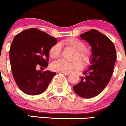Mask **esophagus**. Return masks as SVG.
I'll list each match as a JSON object with an SVG mask.
<instances>
[{
	"instance_id": "34e87169",
	"label": "esophagus",
	"mask_w": 126,
	"mask_h": 126,
	"mask_svg": "<svg viewBox=\"0 0 126 126\" xmlns=\"http://www.w3.org/2000/svg\"><path fill=\"white\" fill-rule=\"evenodd\" d=\"M61 73H62L64 75H68L69 74V73H66V72H61Z\"/></svg>"
}]
</instances>
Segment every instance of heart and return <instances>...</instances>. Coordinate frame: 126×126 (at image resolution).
<instances>
[{
    "mask_svg": "<svg viewBox=\"0 0 126 126\" xmlns=\"http://www.w3.org/2000/svg\"><path fill=\"white\" fill-rule=\"evenodd\" d=\"M66 46L72 47L77 51L76 58H79L82 60L84 64H88L90 61V53L88 50L85 49L86 45L84 42L76 38H70L64 42ZM61 52L60 45L55 44L50 48L49 51V57L55 59L59 57ZM82 68V63L80 60H77L73 62H68L62 59L55 61L51 65L52 70L58 72L69 73L73 70H79Z\"/></svg>",
    "mask_w": 126,
    "mask_h": 126,
    "instance_id": "b5f03b06",
    "label": "heart"
}]
</instances>
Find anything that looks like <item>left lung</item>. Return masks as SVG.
<instances>
[{
    "label": "left lung",
    "instance_id": "1",
    "mask_svg": "<svg viewBox=\"0 0 126 126\" xmlns=\"http://www.w3.org/2000/svg\"><path fill=\"white\" fill-rule=\"evenodd\" d=\"M80 37L91 46L90 65L73 88L80 97L91 98L101 93L109 82L116 58V49L112 41L96 30H90Z\"/></svg>",
    "mask_w": 126,
    "mask_h": 126
}]
</instances>
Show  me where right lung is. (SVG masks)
<instances>
[{"label":"right lung","mask_w":126,"mask_h":126,"mask_svg":"<svg viewBox=\"0 0 126 126\" xmlns=\"http://www.w3.org/2000/svg\"><path fill=\"white\" fill-rule=\"evenodd\" d=\"M57 43V38L34 28L14 37L10 49L11 68L16 84L24 93L38 95L49 86L56 73L37 68H47L49 49Z\"/></svg>","instance_id":"right-lung-1"}]
</instances>
